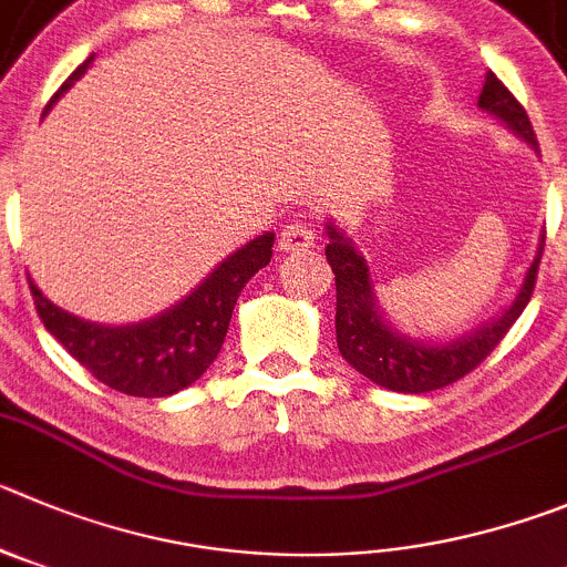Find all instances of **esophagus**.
<instances>
[{
    "mask_svg": "<svg viewBox=\"0 0 567 567\" xmlns=\"http://www.w3.org/2000/svg\"><path fill=\"white\" fill-rule=\"evenodd\" d=\"M313 243L316 235L308 220H290L282 229V235H279V248L282 251H308V248H313Z\"/></svg>",
    "mask_w": 567,
    "mask_h": 567,
    "instance_id": "1",
    "label": "esophagus"
}]
</instances>
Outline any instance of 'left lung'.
Here are the masks:
<instances>
[{
    "label": "left lung",
    "instance_id": "obj_1",
    "mask_svg": "<svg viewBox=\"0 0 567 567\" xmlns=\"http://www.w3.org/2000/svg\"><path fill=\"white\" fill-rule=\"evenodd\" d=\"M478 105L489 114L501 116L517 136L537 145L526 109L492 72L486 75ZM327 235H330V243H327L324 254L332 274H336V341L343 361L355 367L372 383L391 391H405V394H425V391L444 389V385L456 383L486 361V355L504 341L506 332L526 310L534 285H537L543 246H546V237H543L520 293L498 321H492L484 330L470 332L462 341L427 347V343H414L409 338L396 336L394 330L383 324L378 305H374V290L369 282V268L363 257L332 226H327Z\"/></svg>",
    "mask_w": 567,
    "mask_h": 567
}]
</instances>
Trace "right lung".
Masks as SVG:
<instances>
[{
    "label": "right lung",
    "mask_w": 567,
    "mask_h": 567,
    "mask_svg": "<svg viewBox=\"0 0 567 567\" xmlns=\"http://www.w3.org/2000/svg\"><path fill=\"white\" fill-rule=\"evenodd\" d=\"M89 61L63 81V86L52 94L50 105L86 72ZM271 231L251 240L220 262L195 293L142 324H89L55 308L33 282L30 293L47 330L92 378L131 396H167L187 389L215 363L229 332L237 296L259 268L271 262Z\"/></svg>",
    "instance_id": "right-lung-1"
}]
</instances>
